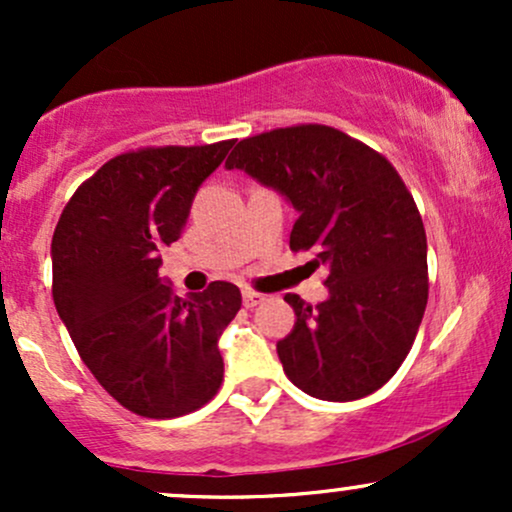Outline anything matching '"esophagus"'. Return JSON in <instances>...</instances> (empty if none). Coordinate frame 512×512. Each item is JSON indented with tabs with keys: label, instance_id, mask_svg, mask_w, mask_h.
Instances as JSON below:
<instances>
[{
	"label": "esophagus",
	"instance_id": "obj_1",
	"mask_svg": "<svg viewBox=\"0 0 512 512\" xmlns=\"http://www.w3.org/2000/svg\"><path fill=\"white\" fill-rule=\"evenodd\" d=\"M262 301H264L262 293H257V291H252V289H245V291H243V303H245V308H255V305H260Z\"/></svg>",
	"mask_w": 512,
	"mask_h": 512
}]
</instances>
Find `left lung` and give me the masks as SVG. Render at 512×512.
I'll list each match as a JSON object with an SVG mask.
<instances>
[{
    "instance_id": "8db88e82",
    "label": "left lung",
    "mask_w": 512,
    "mask_h": 512,
    "mask_svg": "<svg viewBox=\"0 0 512 512\" xmlns=\"http://www.w3.org/2000/svg\"><path fill=\"white\" fill-rule=\"evenodd\" d=\"M226 168L289 197L298 211L291 250L330 267L327 301L284 296L296 313L276 344L284 373L327 402L380 390L407 358L428 303L424 221L395 166L339 129L293 125L238 142Z\"/></svg>"
}]
</instances>
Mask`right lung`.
Listing matches in <instances>:
<instances>
[{"label":"right lung","instance_id":"add662e5","mask_svg":"<svg viewBox=\"0 0 512 512\" xmlns=\"http://www.w3.org/2000/svg\"><path fill=\"white\" fill-rule=\"evenodd\" d=\"M233 142L110 158L76 187L52 236V298L81 361L146 419L202 409L223 383L219 337L243 303L238 286L211 281L180 298L158 267Z\"/></svg>","mask_w":512,"mask_h":512}]
</instances>
